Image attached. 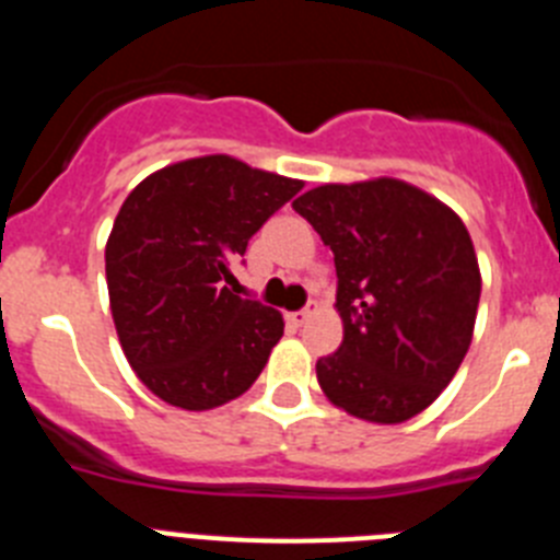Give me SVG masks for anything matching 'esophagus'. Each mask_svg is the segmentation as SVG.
<instances>
[{"label":"esophagus","mask_w":560,"mask_h":560,"mask_svg":"<svg viewBox=\"0 0 560 560\" xmlns=\"http://www.w3.org/2000/svg\"><path fill=\"white\" fill-rule=\"evenodd\" d=\"M311 314H314V308H311V305H308V308H303V311H291L289 323L294 325V328H303V325L311 319Z\"/></svg>","instance_id":"1"}]
</instances>
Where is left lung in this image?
<instances>
[{
	"label": "left lung",
	"instance_id": "1",
	"mask_svg": "<svg viewBox=\"0 0 560 560\" xmlns=\"http://www.w3.org/2000/svg\"><path fill=\"white\" fill-rule=\"evenodd\" d=\"M294 207L330 246L345 339L316 361L330 404L370 423H404L463 364L479 277L457 212L400 179L323 185Z\"/></svg>",
	"mask_w": 560,
	"mask_h": 560
}]
</instances>
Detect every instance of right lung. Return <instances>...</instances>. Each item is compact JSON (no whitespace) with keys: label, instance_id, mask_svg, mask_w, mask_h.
I'll list each match as a JSON object with an SVG mask.
<instances>
[{"label":"right lung","instance_id":"obj_1","mask_svg":"<svg viewBox=\"0 0 560 560\" xmlns=\"http://www.w3.org/2000/svg\"><path fill=\"white\" fill-rule=\"evenodd\" d=\"M300 190V179L212 153L128 192L106 244L108 303L128 364L156 398L205 412L255 384L283 314L224 283L249 237Z\"/></svg>","mask_w":560,"mask_h":560}]
</instances>
